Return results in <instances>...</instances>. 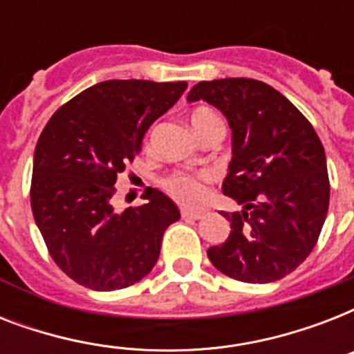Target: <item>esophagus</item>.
Here are the masks:
<instances>
[{
  "label": "esophagus",
  "instance_id": "obj_1",
  "mask_svg": "<svg viewBox=\"0 0 354 354\" xmlns=\"http://www.w3.org/2000/svg\"><path fill=\"white\" fill-rule=\"evenodd\" d=\"M182 216L183 218H187V221H198V218H202V213H200V211H191L183 207Z\"/></svg>",
  "mask_w": 354,
  "mask_h": 354
}]
</instances>
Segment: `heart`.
Listing matches in <instances>:
<instances>
[{"label": "heart", "instance_id": "heart-1", "mask_svg": "<svg viewBox=\"0 0 354 354\" xmlns=\"http://www.w3.org/2000/svg\"><path fill=\"white\" fill-rule=\"evenodd\" d=\"M211 122H221L218 115L209 108H196L191 113V124L194 132H198ZM211 176L207 172H176L165 180V189L185 205L202 204L207 196V183Z\"/></svg>", "mask_w": 354, "mask_h": 354}]
</instances>
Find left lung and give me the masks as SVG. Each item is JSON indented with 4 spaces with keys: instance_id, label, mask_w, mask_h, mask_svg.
<instances>
[{
    "instance_id": "obj_1",
    "label": "left lung",
    "mask_w": 354,
    "mask_h": 354,
    "mask_svg": "<svg viewBox=\"0 0 354 354\" xmlns=\"http://www.w3.org/2000/svg\"><path fill=\"white\" fill-rule=\"evenodd\" d=\"M187 101L209 102L226 115L233 158L222 193L242 205L222 213L232 232L207 250V257L242 283L283 279L313 252L329 209L318 133L285 95L261 80H204Z\"/></svg>"
}]
</instances>
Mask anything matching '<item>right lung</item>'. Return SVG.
Returning <instances> with one entry per match:
<instances>
[{
    "instance_id": "1",
    "label": "right lung",
    "mask_w": 354,
    "mask_h": 354,
    "mask_svg": "<svg viewBox=\"0 0 354 354\" xmlns=\"http://www.w3.org/2000/svg\"><path fill=\"white\" fill-rule=\"evenodd\" d=\"M187 82L104 80L60 106L38 138L30 207L53 261L91 290H119L154 268L163 233L180 218L169 196L113 209L115 182L143 136L176 104Z\"/></svg>"
}]
</instances>
